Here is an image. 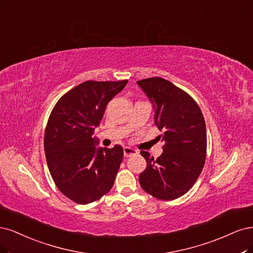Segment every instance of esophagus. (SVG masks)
Segmentation results:
<instances>
[{
	"mask_svg": "<svg viewBox=\"0 0 253 253\" xmlns=\"http://www.w3.org/2000/svg\"><path fill=\"white\" fill-rule=\"evenodd\" d=\"M137 154V151L134 150V149H131L129 147H125L124 148V156L126 158H129V157H133V156H136Z\"/></svg>",
	"mask_w": 253,
	"mask_h": 253,
	"instance_id": "esophagus-1",
	"label": "esophagus"
}]
</instances>
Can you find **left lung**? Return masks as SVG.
<instances>
[{
  "instance_id": "obj_1",
  "label": "left lung",
  "mask_w": 253,
  "mask_h": 253,
  "mask_svg": "<svg viewBox=\"0 0 253 253\" xmlns=\"http://www.w3.org/2000/svg\"><path fill=\"white\" fill-rule=\"evenodd\" d=\"M137 84L153 103L154 123L163 132L158 137L164 142L157 160L141 151L147 166L138 181L152 197L175 200L191 189L205 164V120L193 97L169 81L154 77Z\"/></svg>"
}]
</instances>
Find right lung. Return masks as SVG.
I'll return each mask as SVG.
<instances>
[{
    "instance_id": "right-lung-1",
    "label": "right lung",
    "mask_w": 253,
    "mask_h": 253,
    "mask_svg": "<svg viewBox=\"0 0 253 253\" xmlns=\"http://www.w3.org/2000/svg\"><path fill=\"white\" fill-rule=\"evenodd\" d=\"M127 82L86 81L65 93L48 119L44 135L48 168L58 189L77 204L100 200L115 183L123 148L96 149L92 134L108 102Z\"/></svg>"
}]
</instances>
